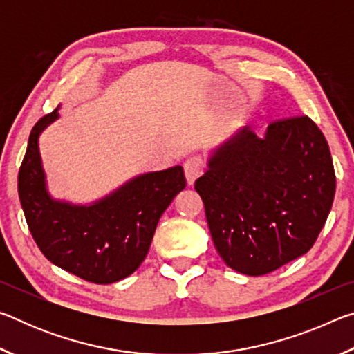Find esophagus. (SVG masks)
<instances>
[{"mask_svg":"<svg viewBox=\"0 0 354 354\" xmlns=\"http://www.w3.org/2000/svg\"><path fill=\"white\" fill-rule=\"evenodd\" d=\"M203 170H205V165H203L201 159L198 158H189L184 162V175L187 185H194V183L203 175Z\"/></svg>","mask_w":354,"mask_h":354,"instance_id":"esophagus-1","label":"esophagus"}]
</instances>
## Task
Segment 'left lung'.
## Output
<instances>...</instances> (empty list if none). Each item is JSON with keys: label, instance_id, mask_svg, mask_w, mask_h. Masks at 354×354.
<instances>
[{"label": "left lung", "instance_id": "obj_1", "mask_svg": "<svg viewBox=\"0 0 354 354\" xmlns=\"http://www.w3.org/2000/svg\"><path fill=\"white\" fill-rule=\"evenodd\" d=\"M212 241L227 267L261 277L313 248L331 211L328 142L309 117L239 129L211 151L195 181Z\"/></svg>", "mask_w": 354, "mask_h": 354}]
</instances>
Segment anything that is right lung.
Listing matches in <instances>:
<instances>
[{
	"instance_id": "right-lung-1",
	"label": "right lung",
	"mask_w": 354,
	"mask_h": 354,
	"mask_svg": "<svg viewBox=\"0 0 354 354\" xmlns=\"http://www.w3.org/2000/svg\"><path fill=\"white\" fill-rule=\"evenodd\" d=\"M59 107L29 134L19 173V195L29 231L55 266L88 283L112 284L139 268L160 215L185 187L181 165L136 176L88 205L55 200L46 189L39 137Z\"/></svg>"
}]
</instances>
